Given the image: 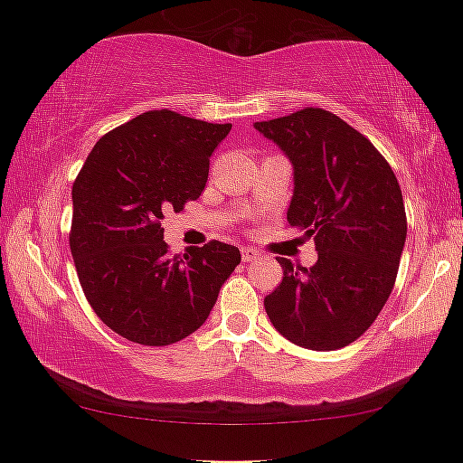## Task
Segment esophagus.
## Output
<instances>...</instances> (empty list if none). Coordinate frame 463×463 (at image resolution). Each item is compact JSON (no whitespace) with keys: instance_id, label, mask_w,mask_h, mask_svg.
Here are the masks:
<instances>
[{"instance_id":"34e87169","label":"esophagus","mask_w":463,"mask_h":463,"mask_svg":"<svg viewBox=\"0 0 463 463\" xmlns=\"http://www.w3.org/2000/svg\"><path fill=\"white\" fill-rule=\"evenodd\" d=\"M241 258H243V262H253V260L260 258V251L253 250V247H243L241 250Z\"/></svg>"}]
</instances>
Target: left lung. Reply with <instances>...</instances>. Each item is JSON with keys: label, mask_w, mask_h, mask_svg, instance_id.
Returning a JSON list of instances; mask_svg holds the SVG:
<instances>
[{"label": "left lung", "mask_w": 463, "mask_h": 463, "mask_svg": "<svg viewBox=\"0 0 463 463\" xmlns=\"http://www.w3.org/2000/svg\"><path fill=\"white\" fill-rule=\"evenodd\" d=\"M294 165L291 229L315 239L310 269L277 258L283 281L264 298L272 327L310 350H337L371 327L392 294L407 216L399 180L361 132L325 109L258 121Z\"/></svg>", "instance_id": "obj_1"}]
</instances>
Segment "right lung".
I'll return each mask as SVG.
<instances>
[{
    "mask_svg": "<svg viewBox=\"0 0 463 463\" xmlns=\"http://www.w3.org/2000/svg\"><path fill=\"white\" fill-rule=\"evenodd\" d=\"M231 123L148 110L96 142L73 184L71 253L100 321L142 346L197 331L241 262L234 245L210 241L169 256L161 220L199 199L210 157Z\"/></svg>",
    "mask_w": 463,
    "mask_h": 463,
    "instance_id": "add662e5",
    "label": "right lung"
}]
</instances>
